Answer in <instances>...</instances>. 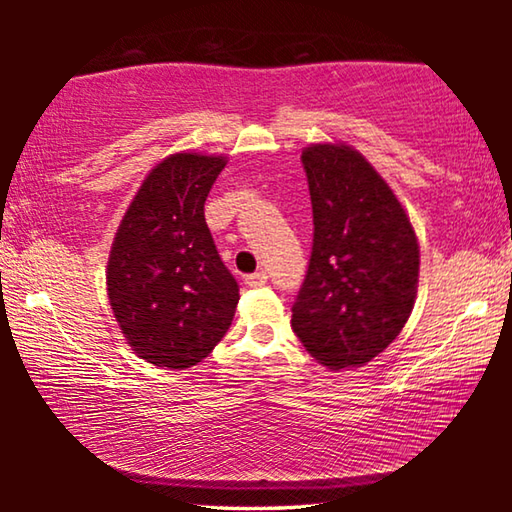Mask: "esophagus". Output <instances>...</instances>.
I'll return each instance as SVG.
<instances>
[{"mask_svg": "<svg viewBox=\"0 0 512 512\" xmlns=\"http://www.w3.org/2000/svg\"><path fill=\"white\" fill-rule=\"evenodd\" d=\"M266 282H268L266 271H255V273H250V275L246 277V284H248V287H253V289L264 287Z\"/></svg>", "mask_w": 512, "mask_h": 512, "instance_id": "obj_1", "label": "esophagus"}]
</instances>
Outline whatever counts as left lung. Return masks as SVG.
Wrapping results in <instances>:
<instances>
[{"mask_svg":"<svg viewBox=\"0 0 512 512\" xmlns=\"http://www.w3.org/2000/svg\"><path fill=\"white\" fill-rule=\"evenodd\" d=\"M314 241L291 327L318 363L341 370L384 352L411 316L420 248L386 180L359 151H302Z\"/></svg>","mask_w":512,"mask_h":512,"instance_id":"1","label":"left lung"}]
</instances>
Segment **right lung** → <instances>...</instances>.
Returning <instances> with one entry per match:
<instances>
[{"label":"right lung","mask_w":512,"mask_h":512,"mask_svg":"<svg viewBox=\"0 0 512 512\" xmlns=\"http://www.w3.org/2000/svg\"><path fill=\"white\" fill-rule=\"evenodd\" d=\"M223 167L221 155H169L146 176L112 244V314L131 348L155 366H196L235 316L239 284L205 223Z\"/></svg>","instance_id":"obj_1"}]
</instances>
